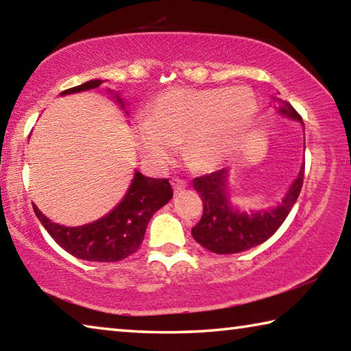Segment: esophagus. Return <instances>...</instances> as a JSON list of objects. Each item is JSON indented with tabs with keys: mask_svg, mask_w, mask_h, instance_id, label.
Here are the masks:
<instances>
[{
	"mask_svg": "<svg viewBox=\"0 0 351 351\" xmlns=\"http://www.w3.org/2000/svg\"><path fill=\"white\" fill-rule=\"evenodd\" d=\"M170 184H171V187H173L175 193L182 192V190H186L187 186H189L187 181H186V180H181V178H171Z\"/></svg>",
	"mask_w": 351,
	"mask_h": 351,
	"instance_id": "1",
	"label": "esophagus"
}]
</instances>
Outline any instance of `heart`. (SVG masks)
<instances>
[{
    "label": "heart",
    "mask_w": 351,
    "mask_h": 351,
    "mask_svg": "<svg viewBox=\"0 0 351 351\" xmlns=\"http://www.w3.org/2000/svg\"><path fill=\"white\" fill-rule=\"evenodd\" d=\"M258 102L251 88L226 90L173 88L162 93L134 130L136 142L148 158L167 164L175 147L199 170L218 167L252 125Z\"/></svg>",
    "instance_id": "1"
}]
</instances>
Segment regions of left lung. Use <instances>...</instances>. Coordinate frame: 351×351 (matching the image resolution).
I'll use <instances>...</instances> for the list:
<instances>
[{
	"mask_svg": "<svg viewBox=\"0 0 351 351\" xmlns=\"http://www.w3.org/2000/svg\"><path fill=\"white\" fill-rule=\"evenodd\" d=\"M278 112L302 122V116L287 102L278 108ZM304 173L305 164L280 206L252 215L235 212L230 207L226 197V169L195 178L193 189L203 201V217L192 229L193 239L215 254H237L261 245L276 234L293 209L304 186Z\"/></svg>",
	"mask_w": 351,
	"mask_h": 351,
	"instance_id": "1",
	"label": "left lung"
}]
</instances>
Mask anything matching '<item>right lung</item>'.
Here are the masks:
<instances>
[{"label":"right lung","instance_id":"right-lung-1","mask_svg":"<svg viewBox=\"0 0 351 351\" xmlns=\"http://www.w3.org/2000/svg\"><path fill=\"white\" fill-rule=\"evenodd\" d=\"M104 80H90L62 94L97 88ZM122 102V100H121ZM173 197L169 180H154L136 171L125 198L108 215L80 228H64L52 223L37 206L34 212L54 241L77 258L88 261H121L138 251L153 213Z\"/></svg>","mask_w":351,"mask_h":351}]
</instances>
